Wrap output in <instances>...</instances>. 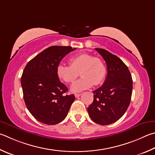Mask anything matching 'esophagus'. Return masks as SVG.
I'll return each instance as SVG.
<instances>
[{
    "instance_id": "esophagus-1",
    "label": "esophagus",
    "mask_w": 155,
    "mask_h": 155,
    "mask_svg": "<svg viewBox=\"0 0 155 155\" xmlns=\"http://www.w3.org/2000/svg\"><path fill=\"white\" fill-rule=\"evenodd\" d=\"M81 94H74V95H75V97H80V96H81Z\"/></svg>"
}]
</instances>
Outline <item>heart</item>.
Returning <instances> with one entry per match:
<instances>
[{"label": "heart", "mask_w": 155, "mask_h": 155, "mask_svg": "<svg viewBox=\"0 0 155 155\" xmlns=\"http://www.w3.org/2000/svg\"><path fill=\"white\" fill-rule=\"evenodd\" d=\"M69 66L59 64L56 70L58 77L66 83H73L80 73L81 78L71 86L72 92H80L103 83L106 68L100 58L82 53L70 58Z\"/></svg>", "instance_id": "obj_1"}]
</instances>
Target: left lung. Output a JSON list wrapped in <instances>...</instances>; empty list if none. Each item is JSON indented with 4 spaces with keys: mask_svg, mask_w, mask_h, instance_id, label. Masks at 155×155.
<instances>
[{
    "mask_svg": "<svg viewBox=\"0 0 155 155\" xmlns=\"http://www.w3.org/2000/svg\"><path fill=\"white\" fill-rule=\"evenodd\" d=\"M107 66V77L102 87L93 91V103L87 108L90 118L99 125H106L121 118L130 104L133 81L131 73L117 55L104 49L95 48Z\"/></svg>",
    "mask_w": 155,
    "mask_h": 155,
    "instance_id": "8db88e82",
    "label": "left lung"
}]
</instances>
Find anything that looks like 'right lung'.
Wrapping results in <instances>:
<instances>
[{"mask_svg":"<svg viewBox=\"0 0 155 155\" xmlns=\"http://www.w3.org/2000/svg\"><path fill=\"white\" fill-rule=\"evenodd\" d=\"M76 48L52 46L32 59L22 73L24 100L31 114L39 122L55 125L65 119L75 99L56 73L65 56Z\"/></svg>","mask_w":155,"mask_h":155,"instance_id":"1","label":"right lung"}]
</instances>
